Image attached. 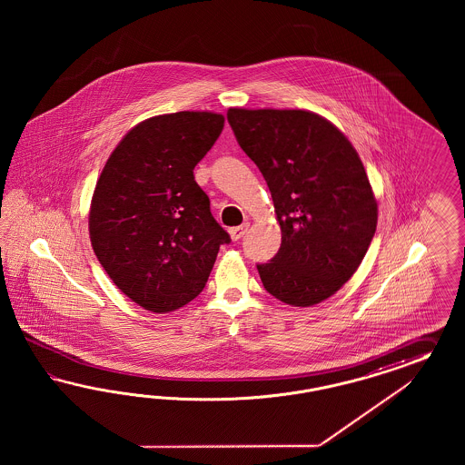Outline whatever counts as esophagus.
Segmentation results:
<instances>
[{
  "mask_svg": "<svg viewBox=\"0 0 465 465\" xmlns=\"http://www.w3.org/2000/svg\"><path fill=\"white\" fill-rule=\"evenodd\" d=\"M249 223H243V225L235 226V228H232L230 230V237L233 240H240L245 233H247V230H249Z\"/></svg>",
  "mask_w": 465,
  "mask_h": 465,
  "instance_id": "1",
  "label": "esophagus"
}]
</instances>
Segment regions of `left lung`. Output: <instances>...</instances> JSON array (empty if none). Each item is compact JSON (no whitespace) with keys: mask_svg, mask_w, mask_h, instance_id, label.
<instances>
[{"mask_svg":"<svg viewBox=\"0 0 465 465\" xmlns=\"http://www.w3.org/2000/svg\"><path fill=\"white\" fill-rule=\"evenodd\" d=\"M226 119L268 183L282 247L257 264L266 292L293 307L334 295L361 264L377 230V199L350 140L300 109H239Z\"/></svg>","mask_w":465,"mask_h":465,"instance_id":"obj_1","label":"left lung"}]
</instances>
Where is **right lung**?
I'll return each instance as SVG.
<instances>
[{"mask_svg": "<svg viewBox=\"0 0 465 465\" xmlns=\"http://www.w3.org/2000/svg\"><path fill=\"white\" fill-rule=\"evenodd\" d=\"M222 114L183 111L133 127L92 197L94 252L114 284L155 313L181 309L210 278L230 235L216 223L194 167L223 131Z\"/></svg>", "mask_w": 465, "mask_h": 465, "instance_id": "add662e5", "label": "right lung"}]
</instances>
